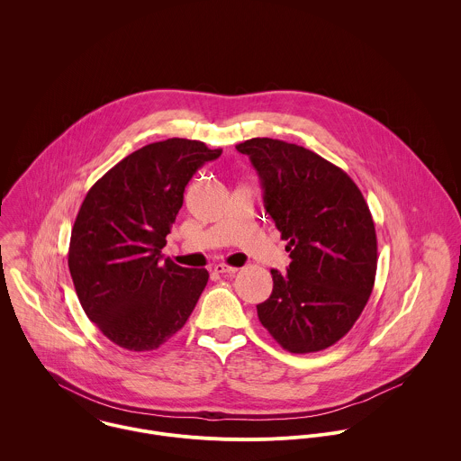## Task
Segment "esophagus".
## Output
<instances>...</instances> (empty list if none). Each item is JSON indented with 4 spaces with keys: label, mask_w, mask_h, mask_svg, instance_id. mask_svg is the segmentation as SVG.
<instances>
[{
    "label": "esophagus",
    "mask_w": 461,
    "mask_h": 461,
    "mask_svg": "<svg viewBox=\"0 0 461 461\" xmlns=\"http://www.w3.org/2000/svg\"><path fill=\"white\" fill-rule=\"evenodd\" d=\"M214 271L220 273V275H234V273H238V267L227 266V264H216V266H214Z\"/></svg>",
    "instance_id": "1"
}]
</instances>
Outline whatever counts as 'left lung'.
I'll return each mask as SVG.
<instances>
[{
	"label": "left lung",
	"mask_w": 461,
	"mask_h": 461,
	"mask_svg": "<svg viewBox=\"0 0 461 461\" xmlns=\"http://www.w3.org/2000/svg\"><path fill=\"white\" fill-rule=\"evenodd\" d=\"M236 149L259 174L264 209L287 241V273L258 305L264 329L291 353H314L344 337L362 314L376 275L371 211L351 177L316 152L273 138Z\"/></svg>",
	"instance_id": "left-lung-1"
}]
</instances>
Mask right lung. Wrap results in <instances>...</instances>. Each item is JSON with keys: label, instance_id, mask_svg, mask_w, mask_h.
Listing matches in <instances>:
<instances>
[{"label": "right lung", "instance_id": "obj_1", "mask_svg": "<svg viewBox=\"0 0 461 461\" xmlns=\"http://www.w3.org/2000/svg\"><path fill=\"white\" fill-rule=\"evenodd\" d=\"M220 154L186 138L149 143L83 200L70 234V276L88 320L121 348L156 349L194 312L209 273L161 263V249L186 185Z\"/></svg>", "mask_w": 461, "mask_h": 461}]
</instances>
